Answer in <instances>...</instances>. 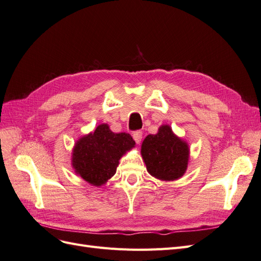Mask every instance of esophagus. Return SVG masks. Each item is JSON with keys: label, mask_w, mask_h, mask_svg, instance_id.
<instances>
[{"label": "esophagus", "mask_w": 261, "mask_h": 261, "mask_svg": "<svg viewBox=\"0 0 261 261\" xmlns=\"http://www.w3.org/2000/svg\"><path fill=\"white\" fill-rule=\"evenodd\" d=\"M133 138H134V140L136 141V144H140L141 138H143V132H140V130L134 132L133 133Z\"/></svg>", "instance_id": "1"}]
</instances>
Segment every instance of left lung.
Here are the masks:
<instances>
[{
	"mask_svg": "<svg viewBox=\"0 0 261 261\" xmlns=\"http://www.w3.org/2000/svg\"><path fill=\"white\" fill-rule=\"evenodd\" d=\"M141 155L147 171L162 180H174L183 176L187 169L189 149L185 141L163 125L155 135H148L141 145Z\"/></svg>",
	"mask_w": 261,
	"mask_h": 261,
	"instance_id": "obj_1",
	"label": "left lung"
}]
</instances>
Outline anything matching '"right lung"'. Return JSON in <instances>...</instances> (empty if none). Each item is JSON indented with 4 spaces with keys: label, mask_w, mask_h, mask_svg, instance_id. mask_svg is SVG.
<instances>
[{
    "label": "right lung",
    "mask_w": 261,
    "mask_h": 261,
    "mask_svg": "<svg viewBox=\"0 0 261 261\" xmlns=\"http://www.w3.org/2000/svg\"><path fill=\"white\" fill-rule=\"evenodd\" d=\"M135 146L129 134H115L107 124L77 141L73 150V167L86 181L100 186L116 172L121 156Z\"/></svg>",
    "instance_id": "right-lung-1"
}]
</instances>
